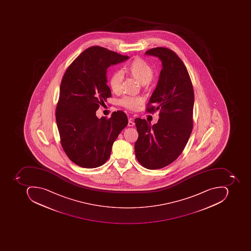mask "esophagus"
<instances>
[{
  "label": "esophagus",
  "mask_w": 251,
  "mask_h": 251,
  "mask_svg": "<svg viewBox=\"0 0 251 251\" xmlns=\"http://www.w3.org/2000/svg\"><path fill=\"white\" fill-rule=\"evenodd\" d=\"M135 123L134 122H133V120L132 119V118H129V120H128V126H134Z\"/></svg>",
  "instance_id": "esophagus-1"
}]
</instances>
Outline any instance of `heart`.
I'll list each match as a JSON object with an SVG mask.
<instances>
[{"label": "heart", "mask_w": 251, "mask_h": 251, "mask_svg": "<svg viewBox=\"0 0 251 251\" xmlns=\"http://www.w3.org/2000/svg\"><path fill=\"white\" fill-rule=\"evenodd\" d=\"M125 71L133 76L139 83L146 84L152 80L154 70L151 65L141 58H135L125 66ZM123 81V74L120 71H115L109 77V86L112 91L119 93L122 90ZM142 103L141 98L139 97L126 96L120 100V104L122 106L130 110H136Z\"/></svg>", "instance_id": "obj_1"}]
</instances>
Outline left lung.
I'll use <instances>...</instances> for the list:
<instances>
[{
    "mask_svg": "<svg viewBox=\"0 0 251 251\" xmlns=\"http://www.w3.org/2000/svg\"><path fill=\"white\" fill-rule=\"evenodd\" d=\"M146 54L157 56L162 62L157 87L146 107L149 113L158 111L159 119L152 126L146 119H135L139 133L135 154L147 169H161L174 162L189 141L195 95L189 72L175 52L158 47Z\"/></svg>",
    "mask_w": 251,
    "mask_h": 251,
    "instance_id": "obj_1",
    "label": "left lung"
}]
</instances>
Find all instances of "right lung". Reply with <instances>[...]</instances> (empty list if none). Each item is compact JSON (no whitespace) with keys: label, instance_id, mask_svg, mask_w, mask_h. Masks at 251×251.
<instances>
[{"label":"right lung","instance_id":"right-lung-1","mask_svg":"<svg viewBox=\"0 0 251 251\" xmlns=\"http://www.w3.org/2000/svg\"><path fill=\"white\" fill-rule=\"evenodd\" d=\"M129 59L102 47L87 48L68 67L61 82L56 120L61 145L72 162L84 168L102 166L127 125L126 114L98 118L96 112L112 97L107 69Z\"/></svg>","mask_w":251,"mask_h":251}]
</instances>
